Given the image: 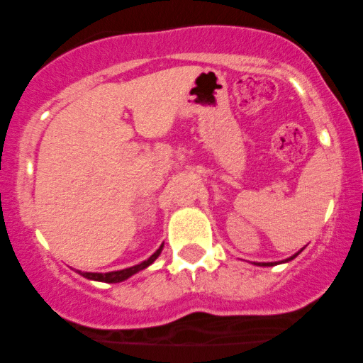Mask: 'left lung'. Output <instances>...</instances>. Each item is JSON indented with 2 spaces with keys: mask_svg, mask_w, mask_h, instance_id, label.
Returning <instances> with one entry per match:
<instances>
[{
  "mask_svg": "<svg viewBox=\"0 0 363 363\" xmlns=\"http://www.w3.org/2000/svg\"><path fill=\"white\" fill-rule=\"evenodd\" d=\"M301 251H302V249H301ZM301 251H298V252H301ZM298 252H297V254H294V256H290L289 259H285V262H289L290 259H294V257H297V256H298ZM274 264H278V262H262V264H259V266H274Z\"/></svg>",
  "mask_w": 363,
  "mask_h": 363,
  "instance_id": "obj_1",
  "label": "left lung"
}]
</instances>
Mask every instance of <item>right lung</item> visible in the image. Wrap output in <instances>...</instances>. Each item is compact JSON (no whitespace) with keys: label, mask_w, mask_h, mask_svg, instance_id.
<instances>
[{"label":"right lung","mask_w":363,"mask_h":363,"mask_svg":"<svg viewBox=\"0 0 363 363\" xmlns=\"http://www.w3.org/2000/svg\"><path fill=\"white\" fill-rule=\"evenodd\" d=\"M162 247H164V244H162L160 247H158L157 251L153 252L147 261L140 262V264H136V266H131V268L119 269V272H109V273H86V272H78V273H80L82 277L89 278V280H95V281H104V283H119V281H124V280H128L129 277H133V274H136L138 272H141V269L148 268V266L152 264V262L155 261L158 256H160Z\"/></svg>","instance_id":"1"}]
</instances>
